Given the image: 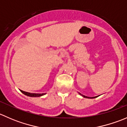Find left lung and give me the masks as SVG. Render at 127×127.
<instances>
[{
    "instance_id": "left-lung-1",
    "label": "left lung",
    "mask_w": 127,
    "mask_h": 127,
    "mask_svg": "<svg viewBox=\"0 0 127 127\" xmlns=\"http://www.w3.org/2000/svg\"><path fill=\"white\" fill-rule=\"evenodd\" d=\"M79 93L80 95L82 96L83 97H84V98H96V97H98V96H94V97H88V96H85V95H82L81 93Z\"/></svg>"
}]
</instances>
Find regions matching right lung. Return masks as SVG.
I'll return each mask as SVG.
<instances>
[{"mask_svg":"<svg viewBox=\"0 0 127 127\" xmlns=\"http://www.w3.org/2000/svg\"><path fill=\"white\" fill-rule=\"evenodd\" d=\"M21 92H22L23 94L25 95L28 96H30V97H39V96H42L45 95L46 93H29V92H24V91L21 90Z\"/></svg>","mask_w":127,"mask_h":127,"instance_id":"obj_1","label":"right lung"}]
</instances>
